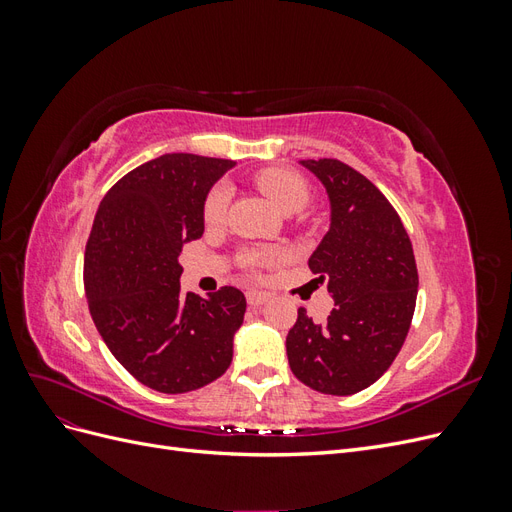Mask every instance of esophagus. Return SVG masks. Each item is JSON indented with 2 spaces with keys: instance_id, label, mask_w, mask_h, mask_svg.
Segmentation results:
<instances>
[{
  "instance_id": "obj_1",
  "label": "esophagus",
  "mask_w": 512,
  "mask_h": 512,
  "mask_svg": "<svg viewBox=\"0 0 512 512\" xmlns=\"http://www.w3.org/2000/svg\"><path fill=\"white\" fill-rule=\"evenodd\" d=\"M271 299L269 292H260V290H250L247 292V303H250L252 307H258L262 303H267Z\"/></svg>"
}]
</instances>
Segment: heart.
Here are the masks:
<instances>
[{
    "instance_id": "b5f03b06",
    "label": "heart",
    "mask_w": 512,
    "mask_h": 512,
    "mask_svg": "<svg viewBox=\"0 0 512 512\" xmlns=\"http://www.w3.org/2000/svg\"><path fill=\"white\" fill-rule=\"evenodd\" d=\"M256 185H258V190L284 213H294V211L303 209L309 200L307 181L299 173H294V170H288V168L262 170V173L256 175ZM228 200H230L228 185H224V183L215 185V188L209 192V196L205 200V209H203L207 224L222 222V218L226 215ZM271 260H273V256L267 252H252L245 258L247 265H252V267L267 265V262H271Z\"/></svg>"
}]
</instances>
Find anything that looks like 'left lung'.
Segmentation results:
<instances>
[{"label":"left lung","instance_id":"1","mask_svg":"<svg viewBox=\"0 0 512 512\" xmlns=\"http://www.w3.org/2000/svg\"><path fill=\"white\" fill-rule=\"evenodd\" d=\"M331 203L309 269L335 299L316 324L299 307L286 337L292 374L324 395H354L391 367L412 322L418 273L408 232L386 196L344 162L301 160Z\"/></svg>","mask_w":512,"mask_h":512}]
</instances>
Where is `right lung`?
Wrapping results in <instances>:
<instances>
[{"mask_svg":"<svg viewBox=\"0 0 512 512\" xmlns=\"http://www.w3.org/2000/svg\"><path fill=\"white\" fill-rule=\"evenodd\" d=\"M232 160L166 153L121 177L98 207L85 247V297L104 344L153 391L177 395L218 380L232 361L245 297L207 299L179 277L181 247L203 237L205 198Z\"/></svg>","mask_w":512,"mask_h":512,"instance_id":"1","label":"right lung"}]
</instances>
